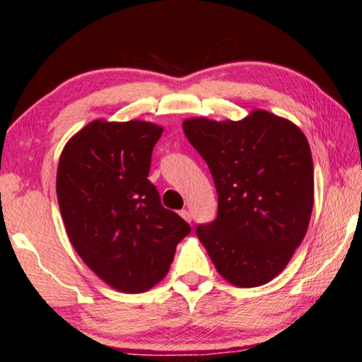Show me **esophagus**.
Returning a JSON list of instances; mask_svg holds the SVG:
<instances>
[{"label":"esophagus","instance_id":"34e87169","mask_svg":"<svg viewBox=\"0 0 362 362\" xmlns=\"http://www.w3.org/2000/svg\"><path fill=\"white\" fill-rule=\"evenodd\" d=\"M180 215H182V218H183V220H187V221H192V214H189L187 209L180 210Z\"/></svg>","mask_w":362,"mask_h":362}]
</instances>
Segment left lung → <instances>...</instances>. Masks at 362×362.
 Instances as JSON below:
<instances>
[{
  "label": "left lung",
  "instance_id": "8db88e82",
  "mask_svg": "<svg viewBox=\"0 0 362 362\" xmlns=\"http://www.w3.org/2000/svg\"><path fill=\"white\" fill-rule=\"evenodd\" d=\"M183 131L207 163L216 218L196 226L223 277L253 288L279 275L300 245L313 207V161L302 131L266 110L240 122L189 118Z\"/></svg>",
  "mask_w": 362,
  "mask_h": 362
}]
</instances>
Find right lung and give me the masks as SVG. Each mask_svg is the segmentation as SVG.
Segmentation results:
<instances>
[{
	"label": "right lung",
	"instance_id": "1",
	"mask_svg": "<svg viewBox=\"0 0 362 362\" xmlns=\"http://www.w3.org/2000/svg\"><path fill=\"white\" fill-rule=\"evenodd\" d=\"M163 128L146 122H91L63 148L57 196L72 247L98 277L127 293L168 274L192 228L164 209L147 177Z\"/></svg>",
	"mask_w": 362,
	"mask_h": 362
}]
</instances>
